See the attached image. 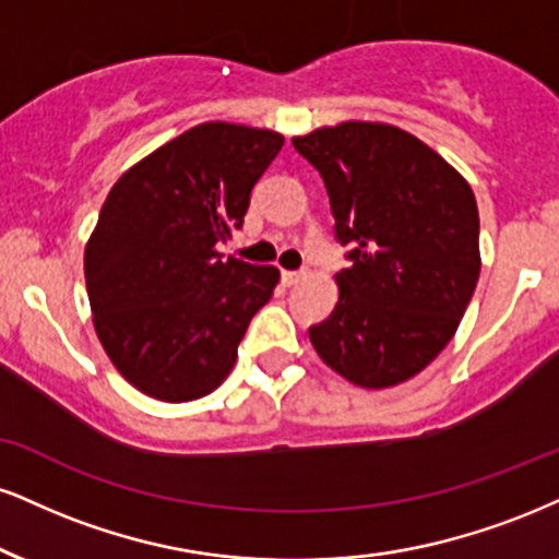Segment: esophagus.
<instances>
[{"label":"esophagus","instance_id":"esophagus-1","mask_svg":"<svg viewBox=\"0 0 559 559\" xmlns=\"http://www.w3.org/2000/svg\"><path fill=\"white\" fill-rule=\"evenodd\" d=\"M281 281H284V286H299L301 281H305V273L284 271V273H281Z\"/></svg>","mask_w":559,"mask_h":559}]
</instances>
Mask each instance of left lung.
Listing matches in <instances>:
<instances>
[{"mask_svg":"<svg viewBox=\"0 0 559 559\" xmlns=\"http://www.w3.org/2000/svg\"><path fill=\"white\" fill-rule=\"evenodd\" d=\"M325 181L352 267L338 305L309 328L314 352L359 388L419 374L459 331L481 271L468 181L401 127L341 122L292 140Z\"/></svg>","mask_w":559,"mask_h":559,"instance_id":"left-lung-1","label":"left lung"}]
</instances>
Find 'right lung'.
<instances>
[{"label":"right lung","instance_id":"obj_1","mask_svg":"<svg viewBox=\"0 0 559 559\" xmlns=\"http://www.w3.org/2000/svg\"><path fill=\"white\" fill-rule=\"evenodd\" d=\"M284 145L260 127L205 122L127 169L85 245L96 335L119 374L151 399L185 403L231 372L273 265L221 260L250 192Z\"/></svg>","mask_w":559,"mask_h":559}]
</instances>
